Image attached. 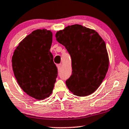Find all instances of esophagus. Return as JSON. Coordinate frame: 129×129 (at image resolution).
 I'll use <instances>...</instances> for the list:
<instances>
[{
	"label": "esophagus",
	"mask_w": 129,
	"mask_h": 129,
	"mask_svg": "<svg viewBox=\"0 0 129 129\" xmlns=\"http://www.w3.org/2000/svg\"><path fill=\"white\" fill-rule=\"evenodd\" d=\"M62 64H59L57 65V67H58V70H60V69H61V68H62Z\"/></svg>",
	"instance_id": "34e87169"
}]
</instances>
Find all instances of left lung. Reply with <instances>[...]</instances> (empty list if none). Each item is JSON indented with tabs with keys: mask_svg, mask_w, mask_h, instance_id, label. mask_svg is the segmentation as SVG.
Wrapping results in <instances>:
<instances>
[{
	"mask_svg": "<svg viewBox=\"0 0 129 129\" xmlns=\"http://www.w3.org/2000/svg\"><path fill=\"white\" fill-rule=\"evenodd\" d=\"M55 37L71 58L73 73L66 81L69 90L80 97L92 94L102 84L108 69L104 41L96 31L78 24L67 26L57 31Z\"/></svg>",
	"mask_w": 129,
	"mask_h": 129,
	"instance_id": "1",
	"label": "left lung"
}]
</instances>
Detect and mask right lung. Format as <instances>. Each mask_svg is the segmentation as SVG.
Masks as SVG:
<instances>
[{
  "instance_id": "obj_1",
  "label": "right lung",
  "mask_w": 129,
  "mask_h": 129,
  "mask_svg": "<svg viewBox=\"0 0 129 129\" xmlns=\"http://www.w3.org/2000/svg\"><path fill=\"white\" fill-rule=\"evenodd\" d=\"M52 43V31L37 29L19 43L12 57L18 84L26 93L37 100L50 96L58 76L50 52Z\"/></svg>"
}]
</instances>
